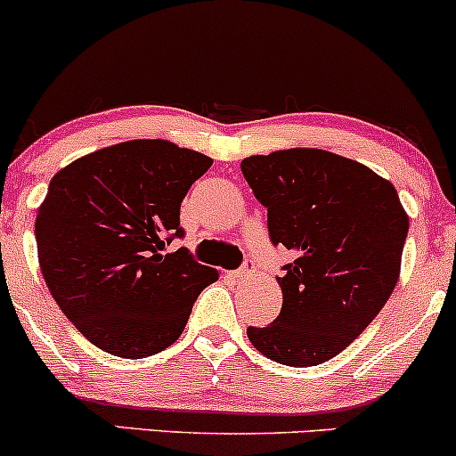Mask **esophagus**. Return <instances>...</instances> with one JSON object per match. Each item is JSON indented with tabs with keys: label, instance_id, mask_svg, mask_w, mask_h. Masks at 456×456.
I'll list each match as a JSON object with an SVG mask.
<instances>
[{
	"label": "esophagus",
	"instance_id": "esophagus-1",
	"mask_svg": "<svg viewBox=\"0 0 456 456\" xmlns=\"http://www.w3.org/2000/svg\"><path fill=\"white\" fill-rule=\"evenodd\" d=\"M255 264L253 261H246V264L242 265V268L240 270H235V272H229V279H233L235 282H240V281H248L250 276H255Z\"/></svg>",
	"mask_w": 456,
	"mask_h": 456
}]
</instances>
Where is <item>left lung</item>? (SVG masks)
Returning a JSON list of instances; mask_svg holds the SVG:
<instances>
[{
    "label": "left lung",
    "instance_id": "obj_1",
    "mask_svg": "<svg viewBox=\"0 0 456 456\" xmlns=\"http://www.w3.org/2000/svg\"><path fill=\"white\" fill-rule=\"evenodd\" d=\"M242 174L268 208V229L294 261L279 276L282 308L246 330L287 366L341 354L384 308L401 274L410 216L392 182L362 162L317 148L248 156Z\"/></svg>",
    "mask_w": 456,
    "mask_h": 456
}]
</instances>
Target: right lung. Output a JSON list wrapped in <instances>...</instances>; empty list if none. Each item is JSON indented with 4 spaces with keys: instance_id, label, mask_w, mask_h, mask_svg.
<instances>
[{
    "instance_id": "1",
    "label": "right lung",
    "mask_w": 456,
    "mask_h": 456,
    "mask_svg": "<svg viewBox=\"0 0 456 456\" xmlns=\"http://www.w3.org/2000/svg\"><path fill=\"white\" fill-rule=\"evenodd\" d=\"M210 156L165 139H133L81 156L51 180L36 210L46 287L87 341L119 358L174 345L218 270L180 238V206Z\"/></svg>"
}]
</instances>
